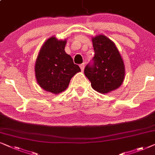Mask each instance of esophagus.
I'll use <instances>...</instances> for the list:
<instances>
[{"mask_svg": "<svg viewBox=\"0 0 155 155\" xmlns=\"http://www.w3.org/2000/svg\"><path fill=\"white\" fill-rule=\"evenodd\" d=\"M79 67H80V68H81V71H83L84 70V67H85V65H84V63L83 64H81L79 65Z\"/></svg>", "mask_w": 155, "mask_h": 155, "instance_id": "1", "label": "esophagus"}]
</instances>
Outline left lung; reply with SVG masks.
<instances>
[{"label":"left lung","mask_w":155,"mask_h":155,"mask_svg":"<svg viewBox=\"0 0 155 155\" xmlns=\"http://www.w3.org/2000/svg\"><path fill=\"white\" fill-rule=\"evenodd\" d=\"M94 64L86 65L84 74L93 89L105 94L122 85L125 79L124 61L115 43L104 35L92 38Z\"/></svg>","instance_id":"1"}]
</instances>
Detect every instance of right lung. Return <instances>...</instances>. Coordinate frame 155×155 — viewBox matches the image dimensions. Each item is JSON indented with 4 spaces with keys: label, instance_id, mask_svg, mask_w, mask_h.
Masks as SVG:
<instances>
[{
    "label": "right lung",
    "instance_id": "add662e5",
    "mask_svg": "<svg viewBox=\"0 0 155 155\" xmlns=\"http://www.w3.org/2000/svg\"><path fill=\"white\" fill-rule=\"evenodd\" d=\"M67 39L58 40L54 36L45 41L37 57L35 72L41 88L53 94L64 91L70 80L81 69L64 50Z\"/></svg>",
    "mask_w": 155,
    "mask_h": 155
}]
</instances>
